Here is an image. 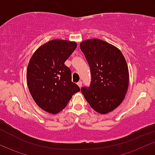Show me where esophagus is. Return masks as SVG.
<instances>
[{
  "label": "esophagus",
  "mask_w": 155,
  "mask_h": 155,
  "mask_svg": "<svg viewBox=\"0 0 155 155\" xmlns=\"http://www.w3.org/2000/svg\"><path fill=\"white\" fill-rule=\"evenodd\" d=\"M77 84H78V86L80 87V88H81V87H82V85H83V83H82L81 81H79V82H78V83H77Z\"/></svg>",
  "instance_id": "34e87169"
}]
</instances>
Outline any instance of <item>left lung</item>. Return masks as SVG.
Returning a JSON list of instances; mask_svg holds the SVG:
<instances>
[{
    "instance_id": "8db88e82",
    "label": "left lung",
    "mask_w": 155,
    "mask_h": 155,
    "mask_svg": "<svg viewBox=\"0 0 155 155\" xmlns=\"http://www.w3.org/2000/svg\"><path fill=\"white\" fill-rule=\"evenodd\" d=\"M80 47L88 61L92 80L88 88H81L82 94L96 112L109 113L123 102L128 91L126 60L119 48L102 40H85Z\"/></svg>"
}]
</instances>
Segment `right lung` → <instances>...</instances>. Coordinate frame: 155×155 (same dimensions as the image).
Wrapping results in <instances>:
<instances>
[{
  "instance_id": "add662e5",
  "label": "right lung",
  "mask_w": 155,
  "mask_h": 155,
  "mask_svg": "<svg viewBox=\"0 0 155 155\" xmlns=\"http://www.w3.org/2000/svg\"><path fill=\"white\" fill-rule=\"evenodd\" d=\"M76 47V42L52 40L41 45L28 64L29 91L38 106L48 113L61 112L81 90L72 82L70 69L64 64Z\"/></svg>"
}]
</instances>
